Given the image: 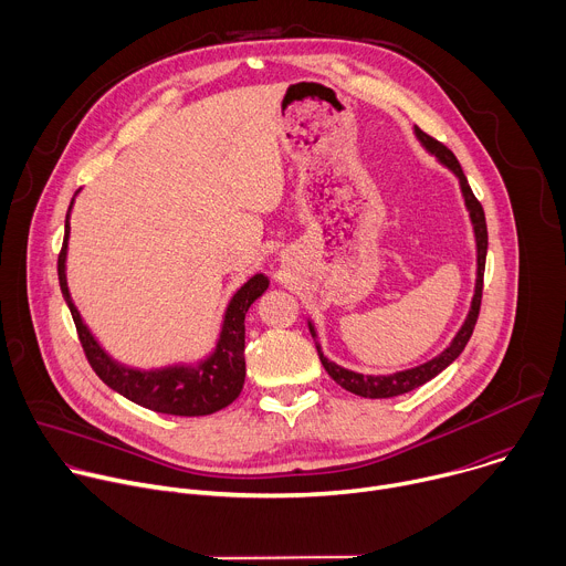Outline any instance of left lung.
Wrapping results in <instances>:
<instances>
[{"mask_svg": "<svg viewBox=\"0 0 566 566\" xmlns=\"http://www.w3.org/2000/svg\"><path fill=\"white\" fill-rule=\"evenodd\" d=\"M417 132V138L423 143V147L434 154L441 164L446 168H450L457 177H459V186H461V192H463V199H465V208L470 212V221H472V228H474V239H476V284H474V295H472V304H470V313L463 322V327L459 329V334L454 336V340L450 343V347L446 352H441L437 358L419 365V367H412V369H406V371H396V374H389V376H367V374H358V371H352V369H345L332 360L325 358V354L319 352V345H315L317 349V356L322 360V365H325L327 374L340 385L345 387L347 391L356 394V396H363V398H391V396H400V394H408L421 385H426L428 380H432L434 376H439L454 358H459V354L463 352V347L468 345L472 332H474V325H476V317H479V308H481V293H483V271H486V251H489V228H486V214H483V208L481 203L476 201V197L472 195L470 186H468V179L459 166L457 156L443 145L439 143L437 138H432L430 134H426L423 129L415 127ZM308 332L311 336L315 338V329L313 325H308Z\"/></svg>", "mask_w": 566, "mask_h": 566, "instance_id": "obj_1", "label": "left lung"}]
</instances>
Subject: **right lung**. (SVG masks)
<instances>
[{
  "mask_svg": "<svg viewBox=\"0 0 566 566\" xmlns=\"http://www.w3.org/2000/svg\"><path fill=\"white\" fill-rule=\"evenodd\" d=\"M71 206H73V201H71ZM71 206H69V210H71ZM66 244H69V212H66V221H64L62 251L57 255V280H60L62 295L69 304V311L73 315L80 345H83L85 356H87L92 369L98 374V378L105 385H109L114 391L134 400L136 406L160 412V415L206 417V415L228 408L230 402L239 396L241 387H244V378H247L244 319H247L251 304L269 289V277H264L260 273V275L251 277L232 295V300L226 308L217 349L208 360H203L197 367L175 365V367H166V369L140 371V369L123 367L116 360H112L101 349V345L90 334V329L85 327V322H83V317H80L75 304L71 302V295L66 289V275H64Z\"/></svg>",
  "mask_w": 566,
  "mask_h": 566,
  "instance_id": "obj_1",
  "label": "right lung"
}]
</instances>
